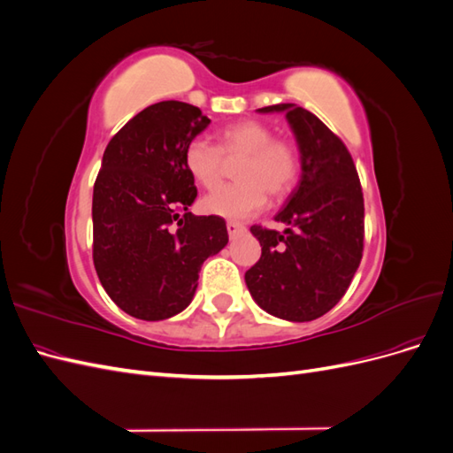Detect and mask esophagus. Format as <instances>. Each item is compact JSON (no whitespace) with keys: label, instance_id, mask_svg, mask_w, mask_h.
Returning a JSON list of instances; mask_svg holds the SVG:
<instances>
[{"label":"esophagus","instance_id":"34e87169","mask_svg":"<svg viewBox=\"0 0 453 453\" xmlns=\"http://www.w3.org/2000/svg\"><path fill=\"white\" fill-rule=\"evenodd\" d=\"M226 230H228V236H230V238H236L238 234H242V232L245 230V226L240 225V223H236V221H228V223H226Z\"/></svg>","mask_w":453,"mask_h":453}]
</instances>
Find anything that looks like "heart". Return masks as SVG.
I'll return each mask as SVG.
<instances>
[{"mask_svg":"<svg viewBox=\"0 0 453 453\" xmlns=\"http://www.w3.org/2000/svg\"><path fill=\"white\" fill-rule=\"evenodd\" d=\"M236 183L215 188L202 200L203 211L225 219H245L266 205V195L281 200L291 193L300 170L298 149L260 120H238L217 132V145L196 138L185 147L183 162L193 180L213 188L223 180L226 162H236Z\"/></svg>","mask_w":453,"mask_h":453,"instance_id":"1","label":"heart"}]
</instances>
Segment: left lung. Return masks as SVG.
Segmentation results:
<instances>
[{"label": "left lung", "instance_id": "8db88e82", "mask_svg": "<svg viewBox=\"0 0 453 453\" xmlns=\"http://www.w3.org/2000/svg\"><path fill=\"white\" fill-rule=\"evenodd\" d=\"M283 111L303 158L289 203L276 215L285 232L253 225L260 258L245 272L255 303L287 321H311L346 295L365 248V200L348 147L313 113L295 104L258 109Z\"/></svg>", "mask_w": 453, "mask_h": 453}]
</instances>
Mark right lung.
<instances>
[{"label":"right lung","instance_id":"add662e5","mask_svg":"<svg viewBox=\"0 0 453 453\" xmlns=\"http://www.w3.org/2000/svg\"><path fill=\"white\" fill-rule=\"evenodd\" d=\"M208 125L195 105L158 102L105 147L92 196V258L105 293L132 318L183 311L203 260L228 242L223 217L188 211L198 190L183 153Z\"/></svg>","mask_w":453,"mask_h":453}]
</instances>
